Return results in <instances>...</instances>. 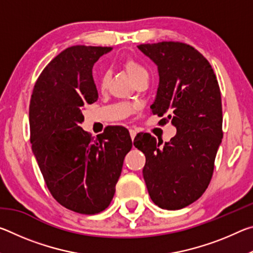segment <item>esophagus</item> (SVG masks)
<instances>
[{
  "label": "esophagus",
  "mask_w": 253,
  "mask_h": 253,
  "mask_svg": "<svg viewBox=\"0 0 253 253\" xmlns=\"http://www.w3.org/2000/svg\"><path fill=\"white\" fill-rule=\"evenodd\" d=\"M129 134H130V137H131V139H132V140H134V138H135V136H136V134H137V132H136V130H134V129H130V130H129Z\"/></svg>",
  "instance_id": "esophagus-1"
}]
</instances>
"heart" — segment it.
Wrapping results in <instances>:
<instances>
[{
	"label": "heart",
	"instance_id": "heart-1",
	"mask_svg": "<svg viewBox=\"0 0 253 253\" xmlns=\"http://www.w3.org/2000/svg\"><path fill=\"white\" fill-rule=\"evenodd\" d=\"M124 68L127 72V75L129 76V78L134 81L138 80L142 77H148V72L145 68L140 65L139 62H137L136 60H134L132 58H127L124 61ZM109 81V72L108 71H102V74L99 77V87L100 89L107 88V84H108Z\"/></svg>",
	"mask_w": 253,
	"mask_h": 253
}]
</instances>
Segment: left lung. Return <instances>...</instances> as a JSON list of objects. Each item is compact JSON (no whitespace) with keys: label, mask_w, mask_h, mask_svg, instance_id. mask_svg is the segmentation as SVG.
Listing matches in <instances>:
<instances>
[{"label":"left lung","mask_w":253,"mask_h":253,"mask_svg":"<svg viewBox=\"0 0 253 253\" xmlns=\"http://www.w3.org/2000/svg\"><path fill=\"white\" fill-rule=\"evenodd\" d=\"M137 48L160 76L152 113L177 131L163 147L151 134L137 135L134 145L146 157L143 176L153 202L179 210L201 198L212 178L223 137L220 87L210 62L193 46L164 41Z\"/></svg>","instance_id":"obj_1"}]
</instances>
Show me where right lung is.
<instances>
[{
	"label": "right lung",
	"mask_w": 253,
	"mask_h": 253,
	"mask_svg": "<svg viewBox=\"0 0 253 253\" xmlns=\"http://www.w3.org/2000/svg\"><path fill=\"white\" fill-rule=\"evenodd\" d=\"M110 46L74 45L51 60L38 78L29 108L30 140L50 193L81 214L108 208L132 143L111 126L92 138L79 125L83 109L98 99L92 67Z\"/></svg>",
	"instance_id": "right-lung-1"
}]
</instances>
